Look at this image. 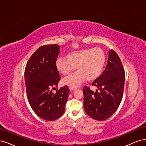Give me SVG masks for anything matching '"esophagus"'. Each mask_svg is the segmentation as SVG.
I'll list each match as a JSON object with an SVG mask.
<instances>
[{
    "label": "esophagus",
    "instance_id": "34e87169",
    "mask_svg": "<svg viewBox=\"0 0 146 146\" xmlns=\"http://www.w3.org/2000/svg\"><path fill=\"white\" fill-rule=\"evenodd\" d=\"M69 89H70V90H76V88L72 87H69Z\"/></svg>",
    "mask_w": 146,
    "mask_h": 146
}]
</instances>
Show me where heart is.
<instances>
[{"label":"heart","mask_w":146,"mask_h":146,"mask_svg":"<svg viewBox=\"0 0 146 146\" xmlns=\"http://www.w3.org/2000/svg\"><path fill=\"white\" fill-rule=\"evenodd\" d=\"M67 57H59L55 66L60 73L67 74L76 69L78 71L65 78L62 84L76 88L87 78L92 81L101 74L106 63V55L100 48H90L71 51Z\"/></svg>","instance_id":"1"}]
</instances>
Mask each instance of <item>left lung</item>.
I'll use <instances>...</instances> for the list:
<instances>
[{"label": "left lung", "instance_id": "8db88e82", "mask_svg": "<svg viewBox=\"0 0 146 146\" xmlns=\"http://www.w3.org/2000/svg\"><path fill=\"white\" fill-rule=\"evenodd\" d=\"M124 82L125 73L121 59L111 50L105 70L92 84L98 90L92 91L87 86L83 88L84 107L87 115L98 121L110 117L121 102Z\"/></svg>", "mask_w": 146, "mask_h": 146}]
</instances>
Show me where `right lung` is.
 I'll return each mask as SVG.
<instances>
[{
    "label": "right lung",
    "mask_w": 146,
    "mask_h": 146,
    "mask_svg": "<svg viewBox=\"0 0 146 146\" xmlns=\"http://www.w3.org/2000/svg\"><path fill=\"white\" fill-rule=\"evenodd\" d=\"M59 50L56 44L41 46L31 55L25 70L28 100L35 113L48 121L63 115L70 92L65 86L53 93L60 79L55 66Z\"/></svg>",
    "instance_id": "1"
}]
</instances>
